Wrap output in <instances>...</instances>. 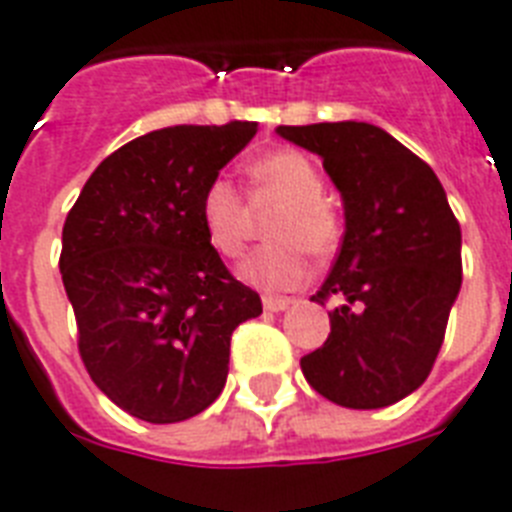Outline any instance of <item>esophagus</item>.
<instances>
[{"label":"esophagus","mask_w":512,"mask_h":512,"mask_svg":"<svg viewBox=\"0 0 512 512\" xmlns=\"http://www.w3.org/2000/svg\"><path fill=\"white\" fill-rule=\"evenodd\" d=\"M261 304L267 312H282V309H288L290 306V298L285 296H264L261 298Z\"/></svg>","instance_id":"1"}]
</instances>
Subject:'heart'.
<instances>
[{
	"label": "heart",
	"mask_w": 512,
	"mask_h": 512,
	"mask_svg": "<svg viewBox=\"0 0 512 512\" xmlns=\"http://www.w3.org/2000/svg\"><path fill=\"white\" fill-rule=\"evenodd\" d=\"M317 163L301 150L280 147L259 155L248 166V192L253 203H280L261 245L243 261L240 275L256 288L293 290L312 277V259L338 251L343 216L327 198ZM200 224L208 245L224 259H240L251 235V208L240 187L227 177H214L200 195Z\"/></svg>",
	"instance_id": "heart-1"
}]
</instances>
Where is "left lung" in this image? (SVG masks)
Here are the masks:
<instances>
[{
    "label": "left lung",
    "mask_w": 512,
    "mask_h": 512,
    "mask_svg": "<svg viewBox=\"0 0 512 512\" xmlns=\"http://www.w3.org/2000/svg\"><path fill=\"white\" fill-rule=\"evenodd\" d=\"M312 150L343 195L346 232L312 301H338L301 357L309 386L349 410L399 402L431 375L463 282L460 222L423 158L362 121L277 126Z\"/></svg>",
    "instance_id": "left-lung-1"
}]
</instances>
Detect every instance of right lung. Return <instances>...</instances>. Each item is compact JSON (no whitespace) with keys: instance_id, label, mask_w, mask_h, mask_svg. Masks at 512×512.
<instances>
[{"instance_id":"1","label":"right lung","mask_w":512,"mask_h":512,"mask_svg":"<svg viewBox=\"0 0 512 512\" xmlns=\"http://www.w3.org/2000/svg\"><path fill=\"white\" fill-rule=\"evenodd\" d=\"M259 126H169L92 171L65 216L60 275L89 378L147 423H179L222 394L230 338L261 298L224 267L200 195Z\"/></svg>"}]
</instances>
